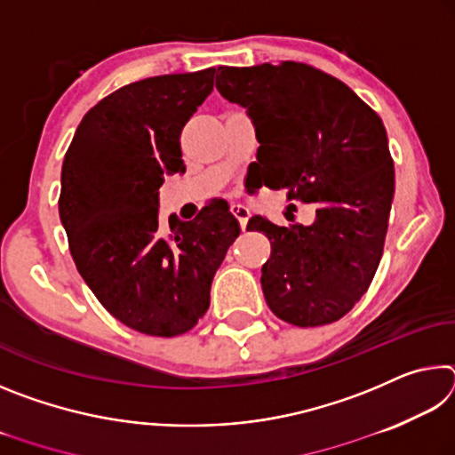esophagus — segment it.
Instances as JSON below:
<instances>
[{
	"mask_svg": "<svg viewBox=\"0 0 455 455\" xmlns=\"http://www.w3.org/2000/svg\"><path fill=\"white\" fill-rule=\"evenodd\" d=\"M230 212L235 214V219L238 220V225H241V228H244L246 227V220H249V217H251L249 209H246L244 204H230Z\"/></svg>",
	"mask_w": 455,
	"mask_h": 455,
	"instance_id": "34e87169",
	"label": "esophagus"
}]
</instances>
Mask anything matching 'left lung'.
<instances>
[{
	"label": "left lung",
	"instance_id": "1",
	"mask_svg": "<svg viewBox=\"0 0 455 455\" xmlns=\"http://www.w3.org/2000/svg\"><path fill=\"white\" fill-rule=\"evenodd\" d=\"M217 90L255 124L252 179L317 206L311 225L249 219L246 230L271 241L260 275L267 305L297 327L341 319L373 281L394 203L381 118L343 82L297 61L220 66Z\"/></svg>",
	"mask_w": 455,
	"mask_h": 455
}]
</instances>
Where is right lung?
Instances as JSON below:
<instances>
[{
    "label": "right lung",
    "instance_id": "obj_1",
    "mask_svg": "<svg viewBox=\"0 0 455 455\" xmlns=\"http://www.w3.org/2000/svg\"><path fill=\"white\" fill-rule=\"evenodd\" d=\"M214 68L146 78L84 116L61 166L60 220L82 279L108 313L152 337L182 335L211 305L214 273L241 233L227 203L168 217L164 176L182 174L180 132L211 96Z\"/></svg>",
    "mask_w": 455,
    "mask_h": 455
}]
</instances>
